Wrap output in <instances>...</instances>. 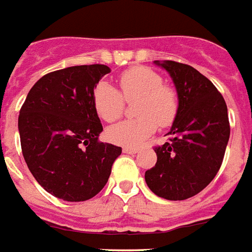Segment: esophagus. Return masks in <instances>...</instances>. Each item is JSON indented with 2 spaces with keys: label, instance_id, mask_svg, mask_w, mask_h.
<instances>
[{
  "label": "esophagus",
  "instance_id": "34e87169",
  "mask_svg": "<svg viewBox=\"0 0 252 252\" xmlns=\"http://www.w3.org/2000/svg\"><path fill=\"white\" fill-rule=\"evenodd\" d=\"M124 153H126V154H137L138 149H135V147H124Z\"/></svg>",
  "mask_w": 252,
  "mask_h": 252
}]
</instances>
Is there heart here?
<instances>
[{
  "instance_id": "heart-1",
  "label": "heart",
  "mask_w": 252,
  "mask_h": 252,
  "mask_svg": "<svg viewBox=\"0 0 252 252\" xmlns=\"http://www.w3.org/2000/svg\"><path fill=\"white\" fill-rule=\"evenodd\" d=\"M119 90L101 81L93 90V105L98 117L114 122L133 103L138 118L127 119L107 128V137L121 146H139L159 127H169L179 111V94L173 85L163 82L159 73L147 66H133L118 78Z\"/></svg>"
}]
</instances>
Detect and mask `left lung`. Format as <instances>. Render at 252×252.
<instances>
[{
	"instance_id": "1",
	"label": "left lung",
	"mask_w": 252,
	"mask_h": 252,
	"mask_svg": "<svg viewBox=\"0 0 252 252\" xmlns=\"http://www.w3.org/2000/svg\"><path fill=\"white\" fill-rule=\"evenodd\" d=\"M179 94V111L169 141L155 146L157 163L145 173L155 195L183 200L203 190L220 169L230 138L224 98L214 83L192 66L164 61Z\"/></svg>"
}]
</instances>
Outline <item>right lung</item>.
I'll return each instance as SVG.
<instances>
[{"instance_id": "obj_1", "label": "right lung", "mask_w": 252, "mask_h": 252, "mask_svg": "<svg viewBox=\"0 0 252 252\" xmlns=\"http://www.w3.org/2000/svg\"><path fill=\"white\" fill-rule=\"evenodd\" d=\"M110 69L56 70L30 89L18 117L21 149L35 181L52 195L82 202L105 187L122 149L98 139L103 130L93 90Z\"/></svg>"}]
</instances>
